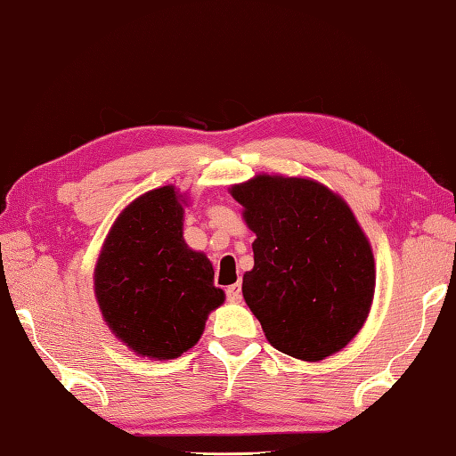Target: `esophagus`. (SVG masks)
Here are the masks:
<instances>
[{
  "label": "esophagus",
  "mask_w": 456,
  "mask_h": 456,
  "mask_svg": "<svg viewBox=\"0 0 456 456\" xmlns=\"http://www.w3.org/2000/svg\"><path fill=\"white\" fill-rule=\"evenodd\" d=\"M225 294L229 302H240V298H243V294H240V282H235L231 284V287H227Z\"/></svg>",
  "instance_id": "esophagus-1"
}]
</instances>
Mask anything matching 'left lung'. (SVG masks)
<instances>
[{
	"instance_id": "1",
	"label": "left lung",
	"mask_w": 456,
	"mask_h": 456,
	"mask_svg": "<svg viewBox=\"0 0 456 456\" xmlns=\"http://www.w3.org/2000/svg\"><path fill=\"white\" fill-rule=\"evenodd\" d=\"M256 235L247 306L276 350L305 362L360 332L376 289L371 247L346 201L302 177L256 175L231 187Z\"/></svg>"
}]
</instances>
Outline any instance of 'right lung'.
Here are the masks:
<instances>
[{"label": "right lung", "instance_id": "obj_1", "mask_svg": "<svg viewBox=\"0 0 456 456\" xmlns=\"http://www.w3.org/2000/svg\"><path fill=\"white\" fill-rule=\"evenodd\" d=\"M183 195L172 185L132 201L110 229L94 269V294L116 338L140 355L174 360L198 344L225 292L213 266L183 240Z\"/></svg>", "mask_w": 456, "mask_h": 456}]
</instances>
